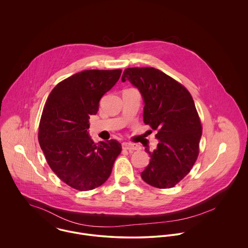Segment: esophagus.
<instances>
[{"instance_id": "1", "label": "esophagus", "mask_w": 248, "mask_h": 248, "mask_svg": "<svg viewBox=\"0 0 248 248\" xmlns=\"http://www.w3.org/2000/svg\"><path fill=\"white\" fill-rule=\"evenodd\" d=\"M122 147H123V149L128 150V151H130V152L140 150V148L139 145L134 144V143H129V142H125V143H123V144H122Z\"/></svg>"}]
</instances>
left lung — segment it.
<instances>
[{
	"label": "left lung",
	"instance_id": "obj_1",
	"mask_svg": "<svg viewBox=\"0 0 248 248\" xmlns=\"http://www.w3.org/2000/svg\"><path fill=\"white\" fill-rule=\"evenodd\" d=\"M141 93L143 121L157 131L156 149L141 173L151 186L174 187L192 169L199 155L202 123L190 93L175 79L155 68H128L122 78Z\"/></svg>",
	"mask_w": 248,
	"mask_h": 248
}]
</instances>
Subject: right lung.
Returning <instances> with one entry per match:
<instances>
[{
    "instance_id": "1",
    "label": "right lung",
    "mask_w": 248,
    "mask_h": 248,
    "mask_svg": "<svg viewBox=\"0 0 248 248\" xmlns=\"http://www.w3.org/2000/svg\"><path fill=\"white\" fill-rule=\"evenodd\" d=\"M121 70H88L60 82L49 93L39 126V143L51 170L79 191L93 190L109 177L121 153L116 140L95 144L89 119L101 97L118 81Z\"/></svg>"
}]
</instances>
